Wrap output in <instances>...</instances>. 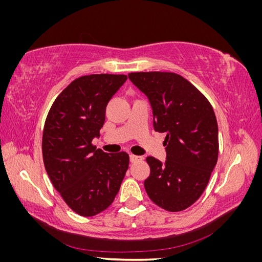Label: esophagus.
Wrapping results in <instances>:
<instances>
[{
  "instance_id": "1",
  "label": "esophagus",
  "mask_w": 262,
  "mask_h": 262,
  "mask_svg": "<svg viewBox=\"0 0 262 262\" xmlns=\"http://www.w3.org/2000/svg\"><path fill=\"white\" fill-rule=\"evenodd\" d=\"M140 160H142V156H137V155L130 154V162H131V163H134V162L140 161Z\"/></svg>"
}]
</instances>
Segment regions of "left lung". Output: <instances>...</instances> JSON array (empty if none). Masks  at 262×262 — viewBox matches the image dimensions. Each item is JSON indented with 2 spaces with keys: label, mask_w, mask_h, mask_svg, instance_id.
I'll return each mask as SVG.
<instances>
[{
  "label": "left lung",
  "mask_w": 262,
  "mask_h": 262,
  "mask_svg": "<svg viewBox=\"0 0 262 262\" xmlns=\"http://www.w3.org/2000/svg\"><path fill=\"white\" fill-rule=\"evenodd\" d=\"M130 81L153 109L154 129L166 133V162L146 157V193L158 207L184 211L203 193L219 157L216 117L207 97L171 72H133Z\"/></svg>",
  "instance_id": "left-lung-1"
}]
</instances>
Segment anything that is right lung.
Listing matches in <instances>:
<instances>
[{"instance_id": "right-lung-1", "label": "right lung", "mask_w": 262, "mask_h": 262, "mask_svg": "<svg viewBox=\"0 0 262 262\" xmlns=\"http://www.w3.org/2000/svg\"><path fill=\"white\" fill-rule=\"evenodd\" d=\"M123 74L76 78L55 98L42 133L47 173L78 215L94 216L115 200L129 167L125 152L105 153L92 144L105 122L108 101L126 81Z\"/></svg>"}]
</instances>
